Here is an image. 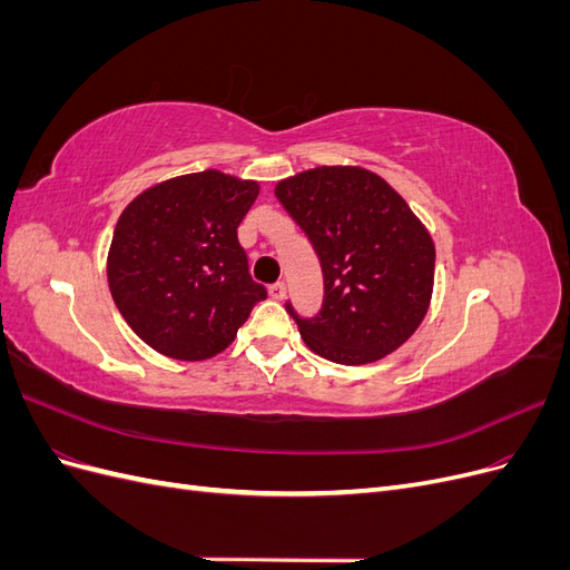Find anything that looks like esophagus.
<instances>
[{
    "instance_id": "obj_1",
    "label": "esophagus",
    "mask_w": 570,
    "mask_h": 570,
    "mask_svg": "<svg viewBox=\"0 0 570 570\" xmlns=\"http://www.w3.org/2000/svg\"><path fill=\"white\" fill-rule=\"evenodd\" d=\"M268 295H271L273 299L283 302V299H285V295H287V287H285V283H273V285L268 287Z\"/></svg>"
}]
</instances>
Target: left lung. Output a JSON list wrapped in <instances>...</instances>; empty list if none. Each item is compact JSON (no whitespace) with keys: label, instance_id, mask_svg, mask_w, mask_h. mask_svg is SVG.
Here are the masks:
<instances>
[{"label":"left lung","instance_id":"obj_1","mask_svg":"<svg viewBox=\"0 0 570 570\" xmlns=\"http://www.w3.org/2000/svg\"><path fill=\"white\" fill-rule=\"evenodd\" d=\"M312 239L325 297L299 318L306 347L344 366L381 361L419 331L435 285V243L404 197L361 166H318L275 185Z\"/></svg>","mask_w":570,"mask_h":570}]
</instances>
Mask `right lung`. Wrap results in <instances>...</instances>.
Segmentation results:
<instances>
[{
	"mask_svg": "<svg viewBox=\"0 0 570 570\" xmlns=\"http://www.w3.org/2000/svg\"><path fill=\"white\" fill-rule=\"evenodd\" d=\"M256 197V180L209 168L147 187L120 214L107 256L109 289L151 350L178 361L212 358L266 299L237 243Z\"/></svg>",
	"mask_w": 570,
	"mask_h": 570,
	"instance_id": "add662e5",
	"label": "right lung"
}]
</instances>
